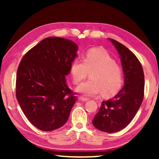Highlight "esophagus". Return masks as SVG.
Masks as SVG:
<instances>
[{
	"label": "esophagus",
	"instance_id": "obj_1",
	"mask_svg": "<svg viewBox=\"0 0 159 159\" xmlns=\"http://www.w3.org/2000/svg\"><path fill=\"white\" fill-rule=\"evenodd\" d=\"M79 100H80V101H81L86 102V101H88L89 99L87 98H84V97H82V96H80L79 97Z\"/></svg>",
	"mask_w": 159,
	"mask_h": 159
}]
</instances>
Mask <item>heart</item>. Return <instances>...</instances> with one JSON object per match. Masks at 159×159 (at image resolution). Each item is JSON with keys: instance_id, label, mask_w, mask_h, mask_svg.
I'll return each instance as SVG.
<instances>
[{"instance_id": "obj_1", "label": "heart", "mask_w": 159, "mask_h": 159, "mask_svg": "<svg viewBox=\"0 0 159 159\" xmlns=\"http://www.w3.org/2000/svg\"><path fill=\"white\" fill-rule=\"evenodd\" d=\"M91 71L90 80L76 89L80 94L91 97L102 93L104 96H111L120 89L123 82L122 69L104 50L90 49L84 61H74L71 66L74 83L80 84Z\"/></svg>"}]
</instances>
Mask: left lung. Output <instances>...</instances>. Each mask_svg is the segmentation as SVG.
<instances>
[{"label": "left lung", "instance_id": "1", "mask_svg": "<svg viewBox=\"0 0 159 159\" xmlns=\"http://www.w3.org/2000/svg\"><path fill=\"white\" fill-rule=\"evenodd\" d=\"M118 52L121 62L125 85L108 101H103L93 120L102 132L113 133L125 128L135 116L144 96V73L140 62L127 47L108 38Z\"/></svg>", "mask_w": 159, "mask_h": 159}]
</instances>
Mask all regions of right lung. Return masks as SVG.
I'll return each instance as SVG.
<instances>
[{
	"instance_id": "right-lung-1",
	"label": "right lung",
	"mask_w": 159,
	"mask_h": 159,
	"mask_svg": "<svg viewBox=\"0 0 159 159\" xmlns=\"http://www.w3.org/2000/svg\"><path fill=\"white\" fill-rule=\"evenodd\" d=\"M78 45L58 37L43 40L24 56L16 82L17 101L38 129L53 131L64 125L76 97L66 84Z\"/></svg>"
}]
</instances>
